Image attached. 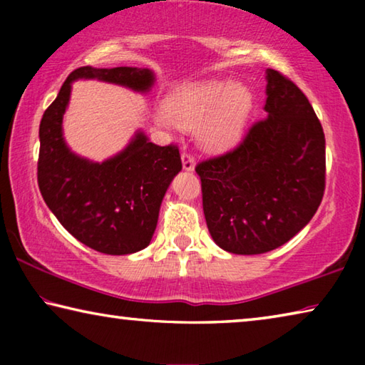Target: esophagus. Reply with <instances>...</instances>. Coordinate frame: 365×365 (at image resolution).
<instances>
[{
    "instance_id": "1",
    "label": "esophagus",
    "mask_w": 365,
    "mask_h": 365,
    "mask_svg": "<svg viewBox=\"0 0 365 365\" xmlns=\"http://www.w3.org/2000/svg\"><path fill=\"white\" fill-rule=\"evenodd\" d=\"M182 164H183V169L187 172L195 170V158L185 151L182 153Z\"/></svg>"
}]
</instances>
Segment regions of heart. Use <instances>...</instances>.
I'll list each match as a JSON object with an SVG mask.
<instances>
[{"label": "heart", "mask_w": 365, "mask_h": 365, "mask_svg": "<svg viewBox=\"0 0 365 365\" xmlns=\"http://www.w3.org/2000/svg\"><path fill=\"white\" fill-rule=\"evenodd\" d=\"M168 110H158L159 127H197V140L209 151H227L240 143L255 106L248 85L233 80H206L183 85L168 98Z\"/></svg>", "instance_id": "heart-1"}]
</instances>
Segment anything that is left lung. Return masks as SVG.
<instances>
[{
    "label": "left lung",
    "instance_id": "left-lung-1",
    "mask_svg": "<svg viewBox=\"0 0 365 365\" xmlns=\"http://www.w3.org/2000/svg\"><path fill=\"white\" fill-rule=\"evenodd\" d=\"M265 119L235 150L196 165L202 209L217 246L262 255L314 217L325 190V137L306 95L267 69Z\"/></svg>",
    "mask_w": 365,
    "mask_h": 365
}]
</instances>
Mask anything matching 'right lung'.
Wrapping results in <instances>:
<instances>
[{
	"label": "right lung",
	"mask_w": 365,
	"mask_h": 365,
	"mask_svg": "<svg viewBox=\"0 0 365 365\" xmlns=\"http://www.w3.org/2000/svg\"><path fill=\"white\" fill-rule=\"evenodd\" d=\"M96 78L146 93L154 73L138 67L73 71L40 122L38 187L46 206L72 237L103 255H132L150 245L170 182L182 170L174 145L158 146L137 132L114 158L93 163L69 150L63 117L72 82Z\"/></svg>",
	"instance_id": "right-lung-1"
}]
</instances>
